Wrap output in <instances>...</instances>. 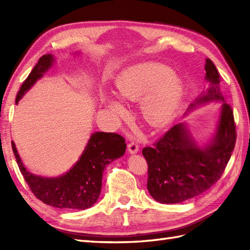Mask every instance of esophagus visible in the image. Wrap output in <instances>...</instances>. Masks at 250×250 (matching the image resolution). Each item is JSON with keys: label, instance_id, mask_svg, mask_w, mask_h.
Masks as SVG:
<instances>
[{"label": "esophagus", "instance_id": "esophagus-1", "mask_svg": "<svg viewBox=\"0 0 250 250\" xmlns=\"http://www.w3.org/2000/svg\"><path fill=\"white\" fill-rule=\"evenodd\" d=\"M127 148H128V152H129L130 154L138 153V151H139V145H138V143H135V142H131L128 144Z\"/></svg>", "mask_w": 250, "mask_h": 250}]
</instances>
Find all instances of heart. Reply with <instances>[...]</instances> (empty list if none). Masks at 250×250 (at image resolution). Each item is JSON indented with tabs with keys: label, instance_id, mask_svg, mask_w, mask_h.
Segmentation results:
<instances>
[{
	"label": "heart",
	"instance_id": "obj_1",
	"mask_svg": "<svg viewBox=\"0 0 250 250\" xmlns=\"http://www.w3.org/2000/svg\"><path fill=\"white\" fill-rule=\"evenodd\" d=\"M118 95L124 101L142 99L141 109L146 122L154 127L164 126L175 112L181 96L180 81L167 66L146 63L123 74L117 81ZM108 108L117 118L127 116L119 99H109Z\"/></svg>",
	"mask_w": 250,
	"mask_h": 250
}]
</instances>
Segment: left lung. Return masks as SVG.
Here are the masks:
<instances>
[{
    "label": "left lung",
    "instance_id": "1",
    "mask_svg": "<svg viewBox=\"0 0 250 250\" xmlns=\"http://www.w3.org/2000/svg\"><path fill=\"white\" fill-rule=\"evenodd\" d=\"M206 92L190 105L188 111L198 105L221 102L220 117L214 138L199 146L185 123L174 125L152 147L142 153L148 164L147 188L160 203H179L196 197L220 179L236 144L233 111L220 92L221 77L210 59H206ZM188 113V112H186Z\"/></svg>",
    "mask_w": 250,
    "mask_h": 250
}]
</instances>
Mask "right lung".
<instances>
[{"instance_id":"add662e5","label":"right lung","mask_w":250,"mask_h":250,"mask_svg":"<svg viewBox=\"0 0 250 250\" xmlns=\"http://www.w3.org/2000/svg\"><path fill=\"white\" fill-rule=\"evenodd\" d=\"M54 62L51 54L43 55L22 83L16 103L27 90L43 76ZM21 173L30 190L43 203L57 208L85 209L93 207L101 193L103 171L112 161L123 156L125 139L118 133L95 132L86 144L77 163L58 177H42L29 172L18 153L16 144L11 143Z\"/></svg>"}]
</instances>
